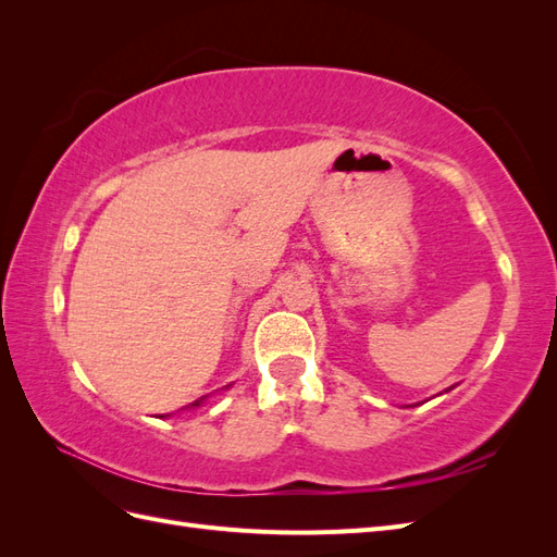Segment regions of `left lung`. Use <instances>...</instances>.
<instances>
[{
    "label": "left lung",
    "instance_id": "1",
    "mask_svg": "<svg viewBox=\"0 0 557 557\" xmlns=\"http://www.w3.org/2000/svg\"><path fill=\"white\" fill-rule=\"evenodd\" d=\"M448 391H450V387H448Z\"/></svg>",
    "mask_w": 557,
    "mask_h": 557
}]
</instances>
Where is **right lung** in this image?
Here are the masks:
<instances>
[{"mask_svg": "<svg viewBox=\"0 0 557 557\" xmlns=\"http://www.w3.org/2000/svg\"><path fill=\"white\" fill-rule=\"evenodd\" d=\"M230 387V385H227ZM209 399V395H205V397H199V399H195L193 404H190V409H195V407H201V404H205Z\"/></svg>", "mask_w": 557, "mask_h": 557, "instance_id": "obj_1", "label": "right lung"}]
</instances>
